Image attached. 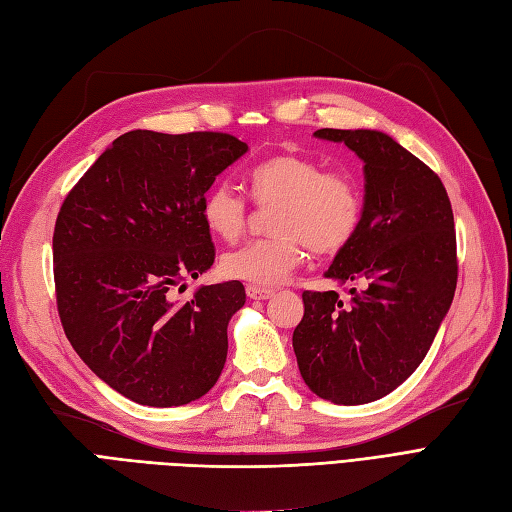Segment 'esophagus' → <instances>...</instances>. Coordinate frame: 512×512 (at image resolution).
Instances as JSON below:
<instances>
[{
  "label": "esophagus",
  "mask_w": 512,
  "mask_h": 512,
  "mask_svg": "<svg viewBox=\"0 0 512 512\" xmlns=\"http://www.w3.org/2000/svg\"><path fill=\"white\" fill-rule=\"evenodd\" d=\"M245 292H247V297L254 299V301H265V299H271L275 294V290L260 288V286H247Z\"/></svg>",
  "instance_id": "1"
}]
</instances>
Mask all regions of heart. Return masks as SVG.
I'll return each instance as SVG.
<instances>
[{
  "mask_svg": "<svg viewBox=\"0 0 512 512\" xmlns=\"http://www.w3.org/2000/svg\"><path fill=\"white\" fill-rule=\"evenodd\" d=\"M252 196L275 207L269 239H256L222 256L226 277L258 286H277L301 265L305 245L333 256L354 241L363 222V194L344 173H327L316 160L275 156L250 170ZM203 218L215 237L237 241L250 218L243 192L230 181L215 183L203 198Z\"/></svg>",
  "mask_w": 512,
  "mask_h": 512,
  "instance_id": "b5f03b06",
  "label": "heart"
}]
</instances>
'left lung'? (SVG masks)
Listing matches in <instances>:
<instances>
[{"instance_id":"obj_1","label":"left lung","mask_w":512,"mask_h":512,"mask_svg":"<svg viewBox=\"0 0 512 512\" xmlns=\"http://www.w3.org/2000/svg\"><path fill=\"white\" fill-rule=\"evenodd\" d=\"M365 166L359 235L324 273L354 284L303 292L305 312L292 348L318 397L359 406L395 391L423 363L457 288V239L440 177L378 130L322 128Z\"/></svg>"}]
</instances>
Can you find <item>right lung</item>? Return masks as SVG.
<instances>
[{"label":"right lung","mask_w":512,"mask_h":512,"mask_svg":"<svg viewBox=\"0 0 512 512\" xmlns=\"http://www.w3.org/2000/svg\"><path fill=\"white\" fill-rule=\"evenodd\" d=\"M247 145L224 132L121 134L68 192L53 232L57 312L72 348L141 406H185L218 382L241 282L200 286L215 245L203 198Z\"/></svg>","instance_id":"right-lung-1"}]
</instances>
